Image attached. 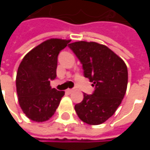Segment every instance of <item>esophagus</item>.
<instances>
[{
	"mask_svg": "<svg viewBox=\"0 0 150 150\" xmlns=\"http://www.w3.org/2000/svg\"><path fill=\"white\" fill-rule=\"evenodd\" d=\"M73 91H74V89H70V88H68V89L67 90V91L68 93H71Z\"/></svg>",
	"mask_w": 150,
	"mask_h": 150,
	"instance_id": "obj_1",
	"label": "esophagus"
}]
</instances>
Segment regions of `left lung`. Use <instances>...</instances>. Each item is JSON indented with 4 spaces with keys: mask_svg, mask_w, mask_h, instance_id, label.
<instances>
[{
    "mask_svg": "<svg viewBox=\"0 0 150 150\" xmlns=\"http://www.w3.org/2000/svg\"><path fill=\"white\" fill-rule=\"evenodd\" d=\"M68 46L82 63L84 77L95 87L91 95L83 93V101L75 104V112L83 122L100 125L115 113L125 95L126 64L108 47L97 42L80 41Z\"/></svg>",
    "mask_w": 150,
    "mask_h": 150,
    "instance_id": "1",
    "label": "left lung"
}]
</instances>
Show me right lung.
<instances>
[{
  "instance_id": "right-lung-1",
  "label": "right lung",
  "mask_w": 150,
  "mask_h": 150,
  "mask_svg": "<svg viewBox=\"0 0 150 150\" xmlns=\"http://www.w3.org/2000/svg\"><path fill=\"white\" fill-rule=\"evenodd\" d=\"M71 40L51 38L30 50L19 65L16 87L20 107L29 119L43 122L54 114L63 91L51 88L56 78L58 55Z\"/></svg>"
}]
</instances>
